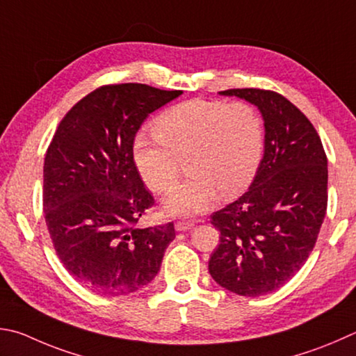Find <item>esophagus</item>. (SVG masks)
Segmentation results:
<instances>
[{
  "instance_id": "34e87169",
  "label": "esophagus",
  "mask_w": 356,
  "mask_h": 356,
  "mask_svg": "<svg viewBox=\"0 0 356 356\" xmlns=\"http://www.w3.org/2000/svg\"><path fill=\"white\" fill-rule=\"evenodd\" d=\"M174 227L177 232H186L195 227V221H190V219H180V221L174 222Z\"/></svg>"
}]
</instances>
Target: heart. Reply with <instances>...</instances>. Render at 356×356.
Returning a JSON list of instances; mask_svg holds the SVG:
<instances>
[{"label": "heart", "mask_w": 356, "mask_h": 356, "mask_svg": "<svg viewBox=\"0 0 356 356\" xmlns=\"http://www.w3.org/2000/svg\"><path fill=\"white\" fill-rule=\"evenodd\" d=\"M156 135L138 134L132 160L143 182L166 193L186 156L190 176L163 202L170 216H195L218 197L234 196L248 185L263 152V122L248 102L191 99L161 113Z\"/></svg>", "instance_id": "obj_1"}]
</instances>
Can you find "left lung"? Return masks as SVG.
I'll return each instance as SVG.
<instances>
[{
    "label": "left lung",
    "instance_id": "left-lung-1",
    "mask_svg": "<svg viewBox=\"0 0 356 356\" xmlns=\"http://www.w3.org/2000/svg\"><path fill=\"white\" fill-rule=\"evenodd\" d=\"M254 104L264 121V154L249 190L211 215L219 244L209 273L232 293L258 297L294 277L318 240L327 211V156L312 122L275 92H219Z\"/></svg>",
    "mask_w": 356,
    "mask_h": 356
}]
</instances>
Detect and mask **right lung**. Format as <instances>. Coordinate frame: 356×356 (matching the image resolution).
<instances>
[{
    "mask_svg": "<svg viewBox=\"0 0 356 356\" xmlns=\"http://www.w3.org/2000/svg\"><path fill=\"white\" fill-rule=\"evenodd\" d=\"M180 90L96 88L65 115L47 151L43 210L57 257L82 286L124 296L154 280L174 224L137 227L154 205L132 160L135 134Z\"/></svg>",
    "mask_w": 356,
    "mask_h": 356,
    "instance_id": "obj_1",
    "label": "right lung"
}]
</instances>
